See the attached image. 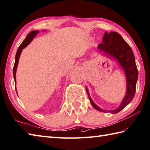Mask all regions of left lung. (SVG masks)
<instances>
[{"instance_id":"left-lung-1","label":"left lung","mask_w":150,"mask_h":150,"mask_svg":"<svg viewBox=\"0 0 150 150\" xmlns=\"http://www.w3.org/2000/svg\"><path fill=\"white\" fill-rule=\"evenodd\" d=\"M102 41L103 43L99 44L98 45L99 49L118 60V62L124 70L127 79V92L124 100L117 109L109 111L112 114L117 113L127 106L134 98L136 92L138 69L133 51L130 46L118 32H105ZM86 92L92 106L96 110L101 112H107L106 110H103L97 106L93 102L87 88Z\"/></svg>"}]
</instances>
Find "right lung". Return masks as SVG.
I'll list each match as a JSON object with an SVG mask.
<instances>
[{
	"label": "right lung",
	"mask_w": 150,
	"mask_h": 150,
	"mask_svg": "<svg viewBox=\"0 0 150 150\" xmlns=\"http://www.w3.org/2000/svg\"><path fill=\"white\" fill-rule=\"evenodd\" d=\"M39 32L38 30H36V31H32L31 32H30L28 34V36L26 37L25 39L23 41V43L21 44L20 46L19 47L18 50L16 52V61H15V64L13 66V77H14V81H15V84L16 83V69H17V64H18V61H19V58L20 57V54L21 53V51L23 49H24L25 47H26L29 43L31 42V41L33 40V38H34V36ZM16 91L17 92V90L16 88Z\"/></svg>",
	"instance_id": "add662e5"
}]
</instances>
